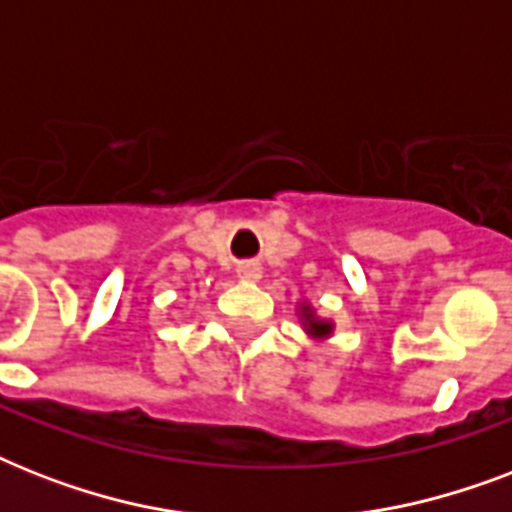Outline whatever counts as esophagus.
I'll use <instances>...</instances> for the list:
<instances>
[{
    "label": "esophagus",
    "instance_id": "1",
    "mask_svg": "<svg viewBox=\"0 0 512 512\" xmlns=\"http://www.w3.org/2000/svg\"><path fill=\"white\" fill-rule=\"evenodd\" d=\"M236 273H239V279L244 281H257L263 276V268H260V263H241L239 268H236Z\"/></svg>",
    "mask_w": 512,
    "mask_h": 512
}]
</instances>
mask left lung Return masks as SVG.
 Segmentation results:
<instances>
[{
  "instance_id": "left-lung-1",
  "label": "left lung",
  "mask_w": 512,
  "mask_h": 512,
  "mask_svg": "<svg viewBox=\"0 0 512 512\" xmlns=\"http://www.w3.org/2000/svg\"><path fill=\"white\" fill-rule=\"evenodd\" d=\"M297 316H300V324H303L305 335L313 337V340H327V337H332V332H335V324L329 319H321V316H316V311H313L311 303H300V311H297Z\"/></svg>"
}]
</instances>
